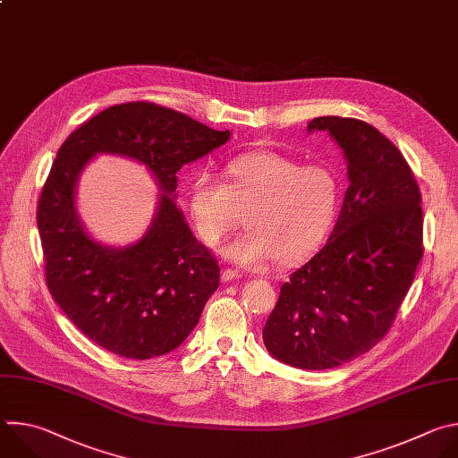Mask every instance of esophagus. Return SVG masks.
<instances>
[{"label":"esophagus","mask_w":458,"mask_h":458,"mask_svg":"<svg viewBox=\"0 0 458 458\" xmlns=\"http://www.w3.org/2000/svg\"><path fill=\"white\" fill-rule=\"evenodd\" d=\"M221 277H223V281H233V279H239L241 274L237 270H233V268H226V270H223Z\"/></svg>","instance_id":"1"}]
</instances>
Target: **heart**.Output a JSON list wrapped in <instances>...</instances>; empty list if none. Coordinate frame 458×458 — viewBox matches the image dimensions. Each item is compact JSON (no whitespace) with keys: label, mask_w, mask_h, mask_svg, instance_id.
<instances>
[{"label":"heart","mask_w":458,"mask_h":458,"mask_svg":"<svg viewBox=\"0 0 458 458\" xmlns=\"http://www.w3.org/2000/svg\"><path fill=\"white\" fill-rule=\"evenodd\" d=\"M225 182L203 174L190 186V212L201 239L216 246L242 219L248 230L223 248L244 268L293 265L313 253L339 210L337 177L277 152H248L226 161Z\"/></svg>","instance_id":"heart-1"}]
</instances>
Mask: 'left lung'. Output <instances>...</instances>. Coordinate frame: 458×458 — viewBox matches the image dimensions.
<instances>
[{
	"label": "left lung",
	"mask_w": 458,
	"mask_h": 458,
	"mask_svg": "<svg viewBox=\"0 0 458 458\" xmlns=\"http://www.w3.org/2000/svg\"><path fill=\"white\" fill-rule=\"evenodd\" d=\"M308 130L337 140L350 186L328 242L281 286L263 339L284 364L328 369L369 352L394 324L424 253L422 195L401 150L375 126L324 115Z\"/></svg>",
	"instance_id": "1"
}]
</instances>
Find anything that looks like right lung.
<instances>
[{
  "label": "right lung",
  "instance_id": "obj_1",
  "mask_svg": "<svg viewBox=\"0 0 458 458\" xmlns=\"http://www.w3.org/2000/svg\"><path fill=\"white\" fill-rule=\"evenodd\" d=\"M190 115L150 103L114 105L64 140L38 201L45 281L54 301L90 341L126 359L175 350L198 324L219 286V260L193 237L170 195L177 172L225 145ZM98 151L149 166L164 190L157 221L128 249H108L81 228L73 208L79 172Z\"/></svg>",
  "mask_w": 458,
  "mask_h": 458
}]
</instances>
